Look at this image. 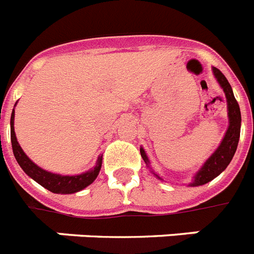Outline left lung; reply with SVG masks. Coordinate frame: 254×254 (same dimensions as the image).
<instances>
[{
	"mask_svg": "<svg viewBox=\"0 0 254 254\" xmlns=\"http://www.w3.org/2000/svg\"><path fill=\"white\" fill-rule=\"evenodd\" d=\"M213 72H214L215 77H217L218 83L223 88V92L226 93V98H227V108H228V118H230V126L226 132L225 137L222 140L221 145L218 146V149L213 153V156L205 162V165L201 167V170L194 175L193 182L190 184L192 187L196 186H202L206 184L207 182L214 179L219 174L228 166V163L231 162L232 157L235 154L236 148H238L239 137H240V125H242V114H240V108L236 101L232 88L226 79V76L221 72V70H218L215 67H213ZM142 160L145 161L146 165H149L148 157H146L144 149H140Z\"/></svg>",
	"mask_w": 254,
	"mask_h": 254,
	"instance_id": "8db88e82",
	"label": "left lung"
}]
</instances>
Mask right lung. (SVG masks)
I'll return each instance as SVG.
<instances>
[{
  "instance_id": "obj_1",
  "label": "right lung",
  "mask_w": 254,
  "mask_h": 254,
  "mask_svg": "<svg viewBox=\"0 0 254 254\" xmlns=\"http://www.w3.org/2000/svg\"><path fill=\"white\" fill-rule=\"evenodd\" d=\"M10 126H11V145L12 152L15 156V160L18 161L19 166L22 167L23 171L32 178L35 182L43 186L44 188H47L48 190L53 192V193H75L77 190H81L83 188L88 187L89 184L97 178L100 170H101V157L98 158L97 165L92 171L88 173L80 174V175H72V177H64V175H57V174L48 173L41 167L36 166L32 161L29 160L28 157L24 154L22 150L19 142L16 141L15 132H14V110L11 113V121H10Z\"/></svg>"
}]
</instances>
